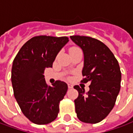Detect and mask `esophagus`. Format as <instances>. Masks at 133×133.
I'll list each match as a JSON object with an SVG mask.
<instances>
[{
    "mask_svg": "<svg viewBox=\"0 0 133 133\" xmlns=\"http://www.w3.org/2000/svg\"><path fill=\"white\" fill-rule=\"evenodd\" d=\"M68 88L69 89H72L73 87V86L71 84V83H68Z\"/></svg>",
    "mask_w": 133,
    "mask_h": 133,
    "instance_id": "1",
    "label": "esophagus"
}]
</instances>
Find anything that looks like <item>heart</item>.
<instances>
[{
    "instance_id": "1",
    "label": "heart",
    "mask_w": 133,
    "mask_h": 133,
    "mask_svg": "<svg viewBox=\"0 0 133 133\" xmlns=\"http://www.w3.org/2000/svg\"><path fill=\"white\" fill-rule=\"evenodd\" d=\"M80 50L78 47H71L70 49V52H73V51H75V50Z\"/></svg>"
}]
</instances>
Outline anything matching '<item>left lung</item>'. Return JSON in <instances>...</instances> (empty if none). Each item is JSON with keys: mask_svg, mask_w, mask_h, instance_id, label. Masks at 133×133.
Returning <instances> with one entry per match:
<instances>
[{"mask_svg": "<svg viewBox=\"0 0 133 133\" xmlns=\"http://www.w3.org/2000/svg\"><path fill=\"white\" fill-rule=\"evenodd\" d=\"M70 39L83 52L81 82L91 83L87 93L83 88L74 86L78 91L74 101L77 117L83 122L98 123L112 111L120 90L118 61L109 47L96 39L78 35L70 36Z\"/></svg>", "mask_w": 133, "mask_h": 133, "instance_id": "1", "label": "left lung"}]
</instances>
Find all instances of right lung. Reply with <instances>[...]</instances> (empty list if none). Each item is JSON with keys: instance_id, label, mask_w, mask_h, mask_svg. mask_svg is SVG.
Listing matches in <instances>:
<instances>
[{"instance_id": "right-lung-1", "label": "right lung", "mask_w": 133, "mask_h": 133, "mask_svg": "<svg viewBox=\"0 0 133 133\" xmlns=\"http://www.w3.org/2000/svg\"><path fill=\"white\" fill-rule=\"evenodd\" d=\"M68 41L67 37H34L21 47L14 60V94L21 112L33 123L45 125L57 118L68 85L56 81L52 86H48L44 72L52 67L57 55Z\"/></svg>"}]
</instances>
